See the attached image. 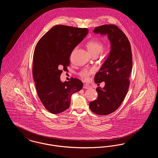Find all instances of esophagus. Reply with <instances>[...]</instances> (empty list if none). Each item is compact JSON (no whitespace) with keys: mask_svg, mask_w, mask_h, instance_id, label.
<instances>
[{"mask_svg":"<svg viewBox=\"0 0 158 158\" xmlns=\"http://www.w3.org/2000/svg\"><path fill=\"white\" fill-rule=\"evenodd\" d=\"M83 88L84 89H90V88H91V86H90L89 85H88V84H85V85H83Z\"/></svg>","mask_w":158,"mask_h":158,"instance_id":"34e87169","label":"esophagus"}]
</instances>
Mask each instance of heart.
I'll use <instances>...</instances> for the list:
<instances>
[{
	"label": "heart",
	"instance_id": "1",
	"mask_svg": "<svg viewBox=\"0 0 158 158\" xmlns=\"http://www.w3.org/2000/svg\"><path fill=\"white\" fill-rule=\"evenodd\" d=\"M103 46L104 45H103L102 41L97 38L91 39L86 43L87 50L91 56H93V55L98 56V54L101 52V51L102 52L103 50L105 53H108L110 49V45L108 44L104 48H103ZM94 71H95L94 69H85L82 70L80 72L79 75L83 79L88 80L89 76L94 72Z\"/></svg>",
	"mask_w": 158,
	"mask_h": 158
}]
</instances>
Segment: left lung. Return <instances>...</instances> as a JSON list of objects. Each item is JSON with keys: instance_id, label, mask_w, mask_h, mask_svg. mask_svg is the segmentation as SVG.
I'll return each mask as SVG.
<instances>
[{"instance_id": "1", "label": "left lung", "mask_w": 158, "mask_h": 158, "mask_svg": "<svg viewBox=\"0 0 158 158\" xmlns=\"http://www.w3.org/2000/svg\"><path fill=\"white\" fill-rule=\"evenodd\" d=\"M94 32L107 34L111 43L108 58L95 76V82H105L98 87V98L89 103L93 113L105 115L114 112L120 106L127 93L133 60L130 43L125 34L115 25H104L95 28Z\"/></svg>"}]
</instances>
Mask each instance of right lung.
Masks as SVG:
<instances>
[{
  "instance_id": "add662e5",
  "label": "right lung",
  "mask_w": 158,
  "mask_h": 158,
  "mask_svg": "<svg viewBox=\"0 0 158 158\" xmlns=\"http://www.w3.org/2000/svg\"><path fill=\"white\" fill-rule=\"evenodd\" d=\"M88 33L87 28L55 25L40 38L35 48L32 75L38 95L53 114L69 108L72 95L82 88L79 79L72 77L62 82L60 77L63 70H68L72 51Z\"/></svg>"
}]
</instances>
